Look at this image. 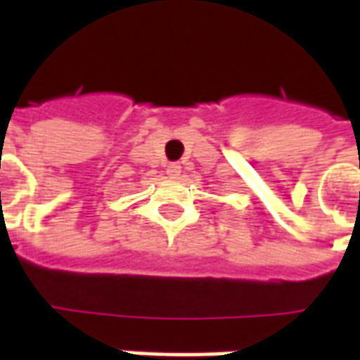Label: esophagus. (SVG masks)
Masks as SVG:
<instances>
[{
	"mask_svg": "<svg viewBox=\"0 0 360 360\" xmlns=\"http://www.w3.org/2000/svg\"><path fill=\"white\" fill-rule=\"evenodd\" d=\"M181 173V165H177V163H171L169 167H167V175H169L171 179H177Z\"/></svg>",
	"mask_w": 360,
	"mask_h": 360,
	"instance_id": "34e87169",
	"label": "esophagus"
}]
</instances>
